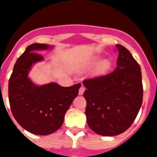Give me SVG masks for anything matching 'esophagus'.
Returning <instances> with one entry per match:
<instances>
[{"label": "esophagus", "mask_w": 157, "mask_h": 157, "mask_svg": "<svg viewBox=\"0 0 157 157\" xmlns=\"http://www.w3.org/2000/svg\"><path fill=\"white\" fill-rule=\"evenodd\" d=\"M85 87L83 86H82L81 87H80V89H79V90H78V94H79V95H82L83 94V93H84V91H85Z\"/></svg>", "instance_id": "1"}]
</instances>
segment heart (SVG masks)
Masks as SVG:
<instances>
[{
	"instance_id": "b5f03b06",
	"label": "heart",
	"mask_w": 157,
	"mask_h": 157,
	"mask_svg": "<svg viewBox=\"0 0 157 157\" xmlns=\"http://www.w3.org/2000/svg\"><path fill=\"white\" fill-rule=\"evenodd\" d=\"M101 59V56L99 55H97V56H94L93 57H91L90 59H89L88 63H87V67H94L98 63V64L97 65L95 68V73L97 75H105L106 74L107 72L110 70L111 67H112V63L109 59Z\"/></svg>"
}]
</instances>
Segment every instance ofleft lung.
<instances>
[{
  "label": "left lung",
  "instance_id": "obj_1",
  "mask_svg": "<svg viewBox=\"0 0 157 157\" xmlns=\"http://www.w3.org/2000/svg\"><path fill=\"white\" fill-rule=\"evenodd\" d=\"M119 52L114 71L85 79L87 124L102 136L120 134L131 126L138 115L143 97L141 71L128 49L116 45Z\"/></svg>",
  "mask_w": 157,
  "mask_h": 157
}]
</instances>
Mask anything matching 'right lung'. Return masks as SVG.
I'll use <instances>...</instances> for the list:
<instances>
[{
    "label": "right lung",
    "mask_w": 157,
    "mask_h": 157,
    "mask_svg": "<svg viewBox=\"0 0 157 157\" xmlns=\"http://www.w3.org/2000/svg\"><path fill=\"white\" fill-rule=\"evenodd\" d=\"M53 48L32 44L18 58L8 82L11 111L23 129L37 135L55 132L63 124L65 113L78 96L81 84L63 87L56 82L38 86L28 77L35 63L44 60L38 51Z\"/></svg>",
    "instance_id": "right-lung-1"
}]
</instances>
